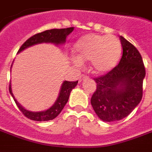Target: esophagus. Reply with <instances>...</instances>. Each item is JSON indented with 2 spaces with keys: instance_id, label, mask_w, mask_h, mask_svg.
<instances>
[{
  "instance_id": "esophagus-1",
  "label": "esophagus",
  "mask_w": 152,
  "mask_h": 152,
  "mask_svg": "<svg viewBox=\"0 0 152 152\" xmlns=\"http://www.w3.org/2000/svg\"><path fill=\"white\" fill-rule=\"evenodd\" d=\"M88 79V76H85V75H82L79 77V82H82L83 80H86Z\"/></svg>"
}]
</instances>
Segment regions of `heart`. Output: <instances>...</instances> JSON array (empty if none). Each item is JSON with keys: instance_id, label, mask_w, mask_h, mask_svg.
Masks as SVG:
<instances>
[{"instance_id": "b5f03b06", "label": "heart", "mask_w": 152, "mask_h": 152, "mask_svg": "<svg viewBox=\"0 0 152 152\" xmlns=\"http://www.w3.org/2000/svg\"><path fill=\"white\" fill-rule=\"evenodd\" d=\"M76 57L72 61L76 64L89 61V67L96 75L110 72L121 58V41L114 36L87 34L78 39L74 45Z\"/></svg>"}]
</instances>
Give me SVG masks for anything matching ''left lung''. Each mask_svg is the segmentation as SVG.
I'll use <instances>...</instances> for the list:
<instances>
[{
	"instance_id": "8db88e82",
	"label": "left lung",
	"mask_w": 152,
	"mask_h": 152,
	"mask_svg": "<svg viewBox=\"0 0 152 152\" xmlns=\"http://www.w3.org/2000/svg\"><path fill=\"white\" fill-rule=\"evenodd\" d=\"M123 54L120 63L105 76L95 78L97 89L91 105L105 122L120 121L134 111L142 98L146 76L140 53L123 37H120Z\"/></svg>"
}]
</instances>
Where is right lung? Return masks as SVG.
Segmentation results:
<instances>
[{"label": "right lung", "instance_id": "1", "mask_svg": "<svg viewBox=\"0 0 152 152\" xmlns=\"http://www.w3.org/2000/svg\"><path fill=\"white\" fill-rule=\"evenodd\" d=\"M73 30H74V28H63V29H50V30H46V31L40 32V33H37V34L32 36L31 37L29 38L28 40H26L24 43L23 44V45L18 50V53L22 52L23 50L28 49L29 47L41 43H51L57 46H59V45H63L66 42V37L71 32H72ZM77 83H78V80L77 81L64 80L62 84V86H61L59 94H58V96L55 102L50 107V108L46 109L45 111H41V112L28 111L27 109H25L21 104H19L13 94L11 89V83H10L9 90H10V94L15 100L16 105L18 106L19 110L23 112V114L26 117H28V119L32 120V121H47L53 120L54 118H56L60 114V112H62L64 106L66 105V102L68 101L70 94L72 92V90L76 87Z\"/></svg>", "mask_w": 152, "mask_h": 152}]
</instances>
